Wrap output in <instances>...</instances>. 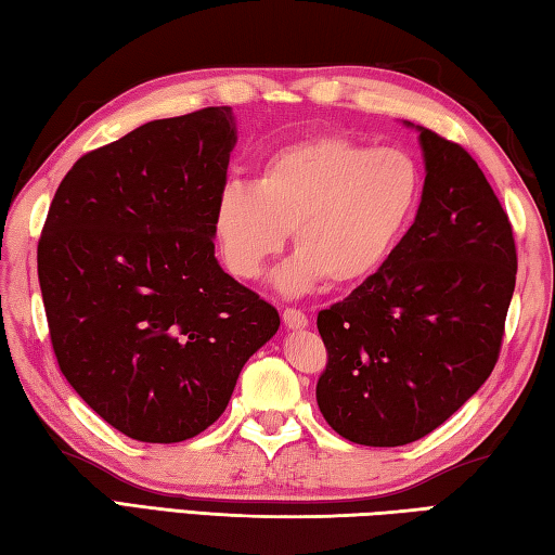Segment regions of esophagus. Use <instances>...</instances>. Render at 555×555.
Returning <instances> with one entry per match:
<instances>
[{
  "mask_svg": "<svg viewBox=\"0 0 555 555\" xmlns=\"http://www.w3.org/2000/svg\"><path fill=\"white\" fill-rule=\"evenodd\" d=\"M283 322L287 328H307L309 326V319L305 317V312H299V309H285L283 312Z\"/></svg>",
  "mask_w": 555,
  "mask_h": 555,
  "instance_id": "1",
  "label": "esophagus"
}]
</instances>
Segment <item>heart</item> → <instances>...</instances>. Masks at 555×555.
<instances>
[{
  "label": "heart",
  "instance_id": "1",
  "mask_svg": "<svg viewBox=\"0 0 555 555\" xmlns=\"http://www.w3.org/2000/svg\"><path fill=\"white\" fill-rule=\"evenodd\" d=\"M424 172L410 153L319 135L272 153L258 178L229 182L211 229L223 266L256 280L293 231L297 253L272 275L287 297L358 285L380 270L420 211Z\"/></svg>",
  "mask_w": 555,
  "mask_h": 555
}]
</instances>
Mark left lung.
<instances>
[{"label": "left lung", "instance_id": "left-lung-1", "mask_svg": "<svg viewBox=\"0 0 555 555\" xmlns=\"http://www.w3.org/2000/svg\"><path fill=\"white\" fill-rule=\"evenodd\" d=\"M424 194L390 260L317 328L328 365L317 404L344 439L404 446L431 434L488 380L517 280L498 194L459 143L424 126Z\"/></svg>", "mask_w": 555, "mask_h": 555}]
</instances>
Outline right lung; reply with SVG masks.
I'll list each match as a JSON object with an SVG mask.
<instances>
[{
    "mask_svg": "<svg viewBox=\"0 0 555 555\" xmlns=\"http://www.w3.org/2000/svg\"><path fill=\"white\" fill-rule=\"evenodd\" d=\"M231 106L155 119L82 155L38 241V283L67 383L116 431L178 443L219 420L278 309L214 256Z\"/></svg>",
    "mask_w": 555,
    "mask_h": 555,
    "instance_id": "obj_1",
    "label": "right lung"
}]
</instances>
